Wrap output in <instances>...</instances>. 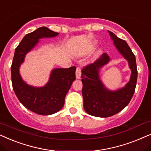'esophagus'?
I'll return each mask as SVG.
<instances>
[{
    "label": "esophagus",
    "instance_id": "esophagus-1",
    "mask_svg": "<svg viewBox=\"0 0 151 151\" xmlns=\"http://www.w3.org/2000/svg\"><path fill=\"white\" fill-rule=\"evenodd\" d=\"M81 69H80V68H77V70H76V78L79 79L81 78Z\"/></svg>",
    "mask_w": 151,
    "mask_h": 151
}]
</instances>
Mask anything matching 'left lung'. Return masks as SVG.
Listing matches in <instances>:
<instances>
[{"label": "left lung", "instance_id": "1", "mask_svg": "<svg viewBox=\"0 0 151 151\" xmlns=\"http://www.w3.org/2000/svg\"><path fill=\"white\" fill-rule=\"evenodd\" d=\"M108 32L114 47L128 61L131 74L124 87L110 90L101 81L99 75L100 70L110 61L107 53H104L95 62L83 68L81 77L84 110L90 115L98 117H108L122 111L133 96L137 79L135 56L131 49L126 41L118 38L112 32Z\"/></svg>", "mask_w": 151, "mask_h": 151}]
</instances>
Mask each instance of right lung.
<instances>
[{"mask_svg": "<svg viewBox=\"0 0 151 151\" xmlns=\"http://www.w3.org/2000/svg\"><path fill=\"white\" fill-rule=\"evenodd\" d=\"M58 35L59 33L46 27L26 35L16 48L12 64V82L17 98L26 108L41 115L55 114L63 108L66 94L76 79V68H55L50 74L49 81L43 87L28 85L22 79L19 69L26 55L39 43V39Z\"/></svg>", "mask_w": 151, "mask_h": 151, "instance_id": "obj_1", "label": "right lung"}]
</instances>
